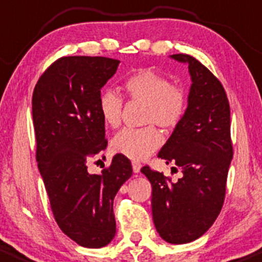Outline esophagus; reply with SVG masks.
<instances>
[{
    "label": "esophagus",
    "mask_w": 262,
    "mask_h": 262,
    "mask_svg": "<svg viewBox=\"0 0 262 262\" xmlns=\"http://www.w3.org/2000/svg\"><path fill=\"white\" fill-rule=\"evenodd\" d=\"M140 169H141V164L139 161H132V170H134L135 174H139Z\"/></svg>",
    "instance_id": "1"
}]
</instances>
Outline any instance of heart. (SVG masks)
<instances>
[{"label": "heart", "instance_id": "heart-1", "mask_svg": "<svg viewBox=\"0 0 262 262\" xmlns=\"http://www.w3.org/2000/svg\"><path fill=\"white\" fill-rule=\"evenodd\" d=\"M123 88L131 99L142 102L144 123H156L171 130L182 122L187 111V93L182 87L170 84L169 79L152 69H140L125 78ZM123 102L112 90H106L98 98V112L107 127L117 128L121 125ZM163 137L155 126L142 128H126L112 140L116 154L142 160L161 145Z\"/></svg>", "mask_w": 262, "mask_h": 262}]
</instances>
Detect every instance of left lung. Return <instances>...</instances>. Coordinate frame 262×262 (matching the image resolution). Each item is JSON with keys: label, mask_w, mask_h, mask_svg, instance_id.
Segmentation results:
<instances>
[{"label": "left lung", "mask_w": 262, "mask_h": 262, "mask_svg": "<svg viewBox=\"0 0 262 262\" xmlns=\"http://www.w3.org/2000/svg\"><path fill=\"white\" fill-rule=\"evenodd\" d=\"M170 58L187 64L191 84L184 117L158 156L183 175L174 183L149 166L141 172L152 187L156 231L169 244L183 245L203 236L222 209L233 155L231 112L225 88L203 64L187 54Z\"/></svg>", "instance_id": "8db88e82"}]
</instances>
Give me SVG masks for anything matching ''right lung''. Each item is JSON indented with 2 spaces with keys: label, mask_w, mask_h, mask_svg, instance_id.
<instances>
[{
  "label": "right lung",
  "mask_w": 262,
  "mask_h": 262,
  "mask_svg": "<svg viewBox=\"0 0 262 262\" xmlns=\"http://www.w3.org/2000/svg\"><path fill=\"white\" fill-rule=\"evenodd\" d=\"M120 60L64 56L39 78L32 93L36 161L60 230L88 249H101L116 234L113 199L132 175L126 156L91 174V158L107 146L98 112L101 90Z\"/></svg>",
  "instance_id": "obj_1"
}]
</instances>
